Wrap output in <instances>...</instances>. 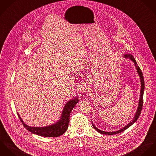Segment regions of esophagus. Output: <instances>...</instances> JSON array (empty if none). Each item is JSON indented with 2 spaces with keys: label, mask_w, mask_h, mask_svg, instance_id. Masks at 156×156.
Wrapping results in <instances>:
<instances>
[{
  "label": "esophagus",
  "mask_w": 156,
  "mask_h": 156,
  "mask_svg": "<svg viewBox=\"0 0 156 156\" xmlns=\"http://www.w3.org/2000/svg\"><path fill=\"white\" fill-rule=\"evenodd\" d=\"M87 88L86 87H83V90H82V93H86L87 91Z\"/></svg>",
  "instance_id": "34e87169"
}]
</instances>
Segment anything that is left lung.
Segmentation results:
<instances>
[{"label":"left lung","mask_w":156,"mask_h":156,"mask_svg":"<svg viewBox=\"0 0 156 156\" xmlns=\"http://www.w3.org/2000/svg\"><path fill=\"white\" fill-rule=\"evenodd\" d=\"M126 58H129V59H130L133 62L134 64H135V66L136 67V69L137 70V72L138 73L139 75V77H140V82H141V89H140V99H139V104L138 107V109H137V111H136V112L135 115V117H134V119L133 120V121L130 122H129L128 124H127L124 127L122 128L120 130H117V131H115V132H105V131H102V130H101L99 129H98L94 124L92 122V125L93 126V127L99 133H102V134H105V135H115V134H117V133H120L124 131L126 129H127L128 127H129L130 126H131L135 122H136V120H138V119L140 115V114L141 112V110H142V105H143V94H144V76H143V74H142V72L141 71L140 69L139 68L138 65H137V63L135 59V58L133 57L132 55L131 54H125L124 55Z\"/></svg>","instance_id":"obj_1"}]
</instances>
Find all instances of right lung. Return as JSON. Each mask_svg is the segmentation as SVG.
<instances>
[{
	"label": "right lung",
	"mask_w": 156,
	"mask_h": 156,
	"mask_svg": "<svg viewBox=\"0 0 156 156\" xmlns=\"http://www.w3.org/2000/svg\"><path fill=\"white\" fill-rule=\"evenodd\" d=\"M78 101V98L70 100L65 105L60 120L54 124L46 127H38L29 126L21 120L18 113H17L18 116L20 121L22 122L24 127L32 133L44 137H58L62 135L68 129L69 122L70 114Z\"/></svg>",
	"instance_id": "right-lung-1"
}]
</instances>
